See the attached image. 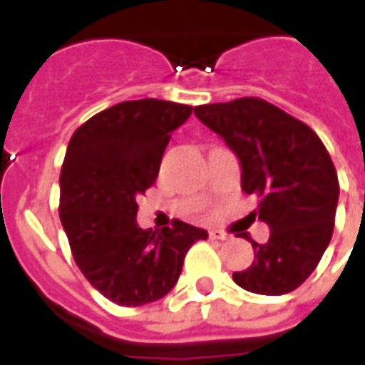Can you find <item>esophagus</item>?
<instances>
[{
	"mask_svg": "<svg viewBox=\"0 0 365 365\" xmlns=\"http://www.w3.org/2000/svg\"><path fill=\"white\" fill-rule=\"evenodd\" d=\"M210 239H217V241H227V239H230V235H227L225 231L212 230V231H210Z\"/></svg>",
	"mask_w": 365,
	"mask_h": 365,
	"instance_id": "1",
	"label": "esophagus"
}]
</instances>
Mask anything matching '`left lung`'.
Wrapping results in <instances>:
<instances>
[{
  "label": "left lung",
  "instance_id": "left-lung-1",
  "mask_svg": "<svg viewBox=\"0 0 365 365\" xmlns=\"http://www.w3.org/2000/svg\"><path fill=\"white\" fill-rule=\"evenodd\" d=\"M196 118L239 159L241 190L259 198L267 243L251 241L252 264L233 272L247 292L284 295L309 278L331 243L339 177L319 135L262 98L194 106Z\"/></svg>",
  "mask_w": 365,
  "mask_h": 365
}]
</instances>
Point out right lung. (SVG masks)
Listing matches in <instances>:
<instances>
[{
  "instance_id": "1",
  "label": "right lung",
  "mask_w": 365,
  "mask_h": 365,
  "mask_svg": "<svg viewBox=\"0 0 365 365\" xmlns=\"http://www.w3.org/2000/svg\"><path fill=\"white\" fill-rule=\"evenodd\" d=\"M192 106L124 101L73 132L60 175V220L79 270L106 299L140 307L175 288L188 249L208 231L185 222L142 230L135 198L155 182L171 132Z\"/></svg>"
}]
</instances>
